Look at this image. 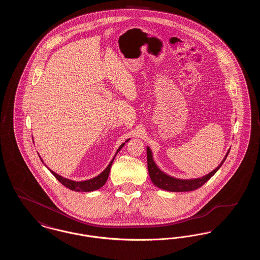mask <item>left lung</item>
I'll return each instance as SVG.
<instances>
[{"instance_id": "8db88e82", "label": "left lung", "mask_w": 260, "mask_h": 260, "mask_svg": "<svg viewBox=\"0 0 260 260\" xmlns=\"http://www.w3.org/2000/svg\"><path fill=\"white\" fill-rule=\"evenodd\" d=\"M229 151L227 152L225 158L219 164V166L209 174L202 176L200 178L179 179V178H175V177L168 175L167 173L161 172V170L157 167L156 162L153 160V155H152L151 149L147 147V165H148L149 175H150L152 182L162 190H167V191H171V192L193 191V190L198 189L201 186L204 185L210 177L220 169V167L222 166L223 162L226 160V158L229 154Z\"/></svg>"}]
</instances>
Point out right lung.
Returning <instances> with one entry per match:
<instances>
[{"label": "right lung", "instance_id": "obj_1", "mask_svg": "<svg viewBox=\"0 0 260 260\" xmlns=\"http://www.w3.org/2000/svg\"><path fill=\"white\" fill-rule=\"evenodd\" d=\"M129 139H127L125 142H127ZM125 142H124L123 144H121V146L118 148L114 158L112 159V161H110V164L107 166V168L102 172V173L99 174L98 176L93 177V178H90V179H87V180H84V181H74V180H71V179H68V178H65V177H62L61 175L57 174L56 173H54L53 171L50 170L48 168V166H46L49 170H50V173H52L55 178L61 183L62 185L69 188L70 190L72 191H76V192H91V191H94V190H98L99 188H101L102 186L104 185L108 179V176H109V173H110V169H111L112 164L113 161L116 157V155L118 154V152L121 150V149L124 147ZM40 157V156H39ZM41 159V158H40ZM42 160V159H41ZM43 161V160H42ZM44 162V161H43Z\"/></svg>", "mask_w": 260, "mask_h": 260}]
</instances>
